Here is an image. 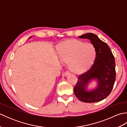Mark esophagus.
<instances>
[{
  "label": "esophagus",
  "instance_id": "34e87169",
  "mask_svg": "<svg viewBox=\"0 0 127 127\" xmlns=\"http://www.w3.org/2000/svg\"><path fill=\"white\" fill-rule=\"evenodd\" d=\"M69 74H70V72L69 71H65L64 72V76H67Z\"/></svg>",
  "mask_w": 127,
  "mask_h": 127
}]
</instances>
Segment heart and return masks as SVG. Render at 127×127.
I'll return each instance as SVG.
<instances>
[{"mask_svg":"<svg viewBox=\"0 0 127 127\" xmlns=\"http://www.w3.org/2000/svg\"><path fill=\"white\" fill-rule=\"evenodd\" d=\"M58 52L62 62L69 63L71 70L83 74L91 68L96 56L95 48L91 43L68 39L58 45Z\"/></svg>","mask_w":127,"mask_h":127,"instance_id":"heart-1","label":"heart"}]
</instances>
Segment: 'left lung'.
<instances>
[{
  "mask_svg": "<svg viewBox=\"0 0 127 127\" xmlns=\"http://www.w3.org/2000/svg\"><path fill=\"white\" fill-rule=\"evenodd\" d=\"M79 37L90 40L95 48L96 57L91 68L78 77L74 93L81 101L98 102L106 98L114 87L116 80L114 56L109 46L96 35L88 33ZM93 80L96 82V86L89 89V85Z\"/></svg>",
  "mask_w": 127,
  "mask_h": 127,
  "instance_id": "left-lung-1",
  "label": "left lung"
}]
</instances>
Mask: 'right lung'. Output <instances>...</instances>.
<instances>
[{
    "label": "right lung",
    "instance_id": "right-lung-1",
    "mask_svg": "<svg viewBox=\"0 0 127 127\" xmlns=\"http://www.w3.org/2000/svg\"><path fill=\"white\" fill-rule=\"evenodd\" d=\"M33 37V36H31V37H29V38H28V39H30V38H31V37Z\"/></svg>",
    "mask_w": 127,
    "mask_h": 127
}]
</instances>
